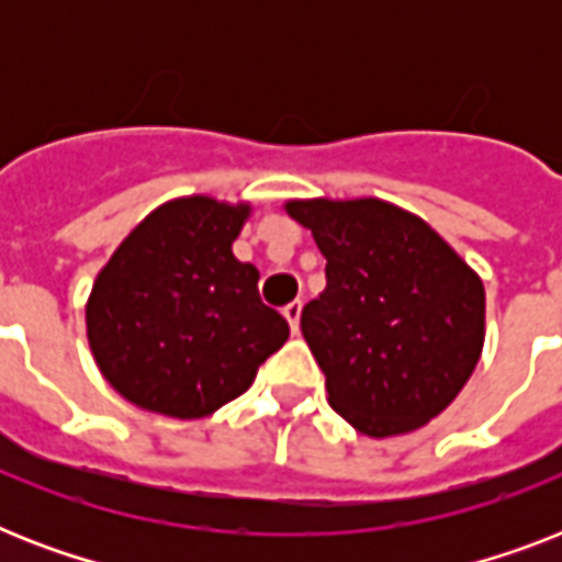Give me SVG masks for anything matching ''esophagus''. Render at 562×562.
<instances>
[{
  "mask_svg": "<svg viewBox=\"0 0 562 562\" xmlns=\"http://www.w3.org/2000/svg\"><path fill=\"white\" fill-rule=\"evenodd\" d=\"M300 312H303V303H300V300H294V303H289V306L282 308V315H285V321H289L291 333L294 335L300 333Z\"/></svg>",
  "mask_w": 562,
  "mask_h": 562,
  "instance_id": "1",
  "label": "esophagus"
}]
</instances>
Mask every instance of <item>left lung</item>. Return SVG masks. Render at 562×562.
Listing matches in <instances>:
<instances>
[{
	"instance_id": "left-lung-1",
	"label": "left lung",
	"mask_w": 562,
	"mask_h": 562,
	"mask_svg": "<svg viewBox=\"0 0 562 562\" xmlns=\"http://www.w3.org/2000/svg\"><path fill=\"white\" fill-rule=\"evenodd\" d=\"M285 212L326 256V289L300 329L329 405L370 437L426 426L481 359L479 273L426 221L379 198L289 201Z\"/></svg>"
}]
</instances>
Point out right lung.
Listing matches in <instances>:
<instances>
[{
  "instance_id": "add662e5",
  "label": "right lung",
  "mask_w": 562,
  "mask_h": 562,
  "mask_svg": "<svg viewBox=\"0 0 562 562\" xmlns=\"http://www.w3.org/2000/svg\"><path fill=\"white\" fill-rule=\"evenodd\" d=\"M250 215L203 194L154 210L101 268L87 303L95 364L127 402L166 417H206L254 384L289 341L259 300V271L233 241Z\"/></svg>"
}]
</instances>
